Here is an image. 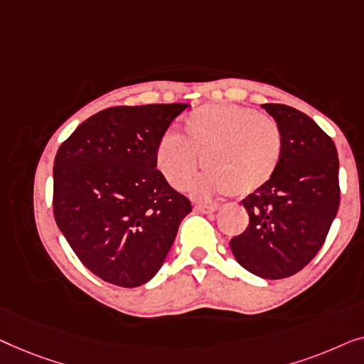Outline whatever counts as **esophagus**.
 Masks as SVG:
<instances>
[{"mask_svg": "<svg viewBox=\"0 0 364 364\" xmlns=\"http://www.w3.org/2000/svg\"><path fill=\"white\" fill-rule=\"evenodd\" d=\"M198 213H203V214H211V213H216L218 211V206H213V204H196L194 206Z\"/></svg>", "mask_w": 364, "mask_h": 364, "instance_id": "34e87169", "label": "esophagus"}]
</instances>
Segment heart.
<instances>
[{"label": "heart", "mask_w": 364, "mask_h": 364, "mask_svg": "<svg viewBox=\"0 0 364 364\" xmlns=\"http://www.w3.org/2000/svg\"><path fill=\"white\" fill-rule=\"evenodd\" d=\"M184 136L168 133L156 150V163L166 181L186 189L199 168L198 196L228 191L245 196L272 180L284 150L280 127L259 110L240 105H204L184 120Z\"/></svg>", "instance_id": "b5f03b06"}]
</instances>
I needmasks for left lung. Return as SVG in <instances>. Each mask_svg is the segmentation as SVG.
<instances>
[{
    "label": "left lung",
    "mask_w": 364,
    "mask_h": 364,
    "mask_svg": "<svg viewBox=\"0 0 364 364\" xmlns=\"http://www.w3.org/2000/svg\"><path fill=\"white\" fill-rule=\"evenodd\" d=\"M262 107L282 132V158L272 180L242 199L249 226L231 239V250L245 270L277 280L304 269L323 245L340 206V165L333 140L309 115L284 104Z\"/></svg>",
    "instance_id": "left-lung-1"
}]
</instances>
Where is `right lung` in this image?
Instances as JSON below:
<instances>
[{
    "label": "right lung",
    "mask_w": 364,
    "mask_h": 364,
    "mask_svg": "<svg viewBox=\"0 0 364 364\" xmlns=\"http://www.w3.org/2000/svg\"><path fill=\"white\" fill-rule=\"evenodd\" d=\"M188 104L112 107L59 146L53 209L79 260L105 282L138 287L155 277L191 201L156 170V150Z\"/></svg>",
    "instance_id": "obj_1"
}]
</instances>
